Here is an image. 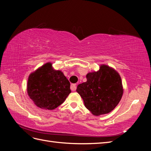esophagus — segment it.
<instances>
[{
  "label": "esophagus",
  "instance_id": "1",
  "mask_svg": "<svg viewBox=\"0 0 151 151\" xmlns=\"http://www.w3.org/2000/svg\"><path fill=\"white\" fill-rule=\"evenodd\" d=\"M71 89L73 91H75L76 89V85L75 83H73L71 85Z\"/></svg>",
  "mask_w": 151,
  "mask_h": 151
}]
</instances>
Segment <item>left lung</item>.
Masks as SVG:
<instances>
[{"instance_id":"1","label":"left lung","mask_w":151,"mask_h":151,"mask_svg":"<svg viewBox=\"0 0 151 151\" xmlns=\"http://www.w3.org/2000/svg\"><path fill=\"white\" fill-rule=\"evenodd\" d=\"M86 78L87 82L76 89L86 107L95 116L110 113L123 94L120 76L113 68L102 65L99 71L88 73Z\"/></svg>"}]
</instances>
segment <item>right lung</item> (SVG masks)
Returning <instances> with one entry per match:
<instances>
[{"mask_svg":"<svg viewBox=\"0 0 151 151\" xmlns=\"http://www.w3.org/2000/svg\"><path fill=\"white\" fill-rule=\"evenodd\" d=\"M27 93L38 107L52 110L61 105L71 93L70 82L60 71L47 63L31 73L28 78Z\"/></svg>","mask_w":151,"mask_h":151,"instance_id":"obj_1","label":"right lung"}]
</instances>
